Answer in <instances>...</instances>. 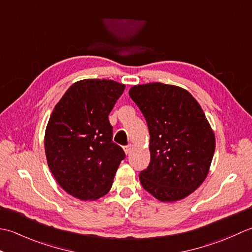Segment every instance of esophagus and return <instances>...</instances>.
Listing matches in <instances>:
<instances>
[{
	"mask_svg": "<svg viewBox=\"0 0 252 252\" xmlns=\"http://www.w3.org/2000/svg\"><path fill=\"white\" fill-rule=\"evenodd\" d=\"M131 150H132V146L131 145H128V146L124 147V151H125V153H126L127 156L129 155V153L131 152Z\"/></svg>",
	"mask_w": 252,
	"mask_h": 252,
	"instance_id": "esophagus-1",
	"label": "esophagus"
}]
</instances>
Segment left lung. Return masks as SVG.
Here are the masks:
<instances>
[{
    "instance_id": "obj_1",
    "label": "left lung",
    "mask_w": 252,
    "mask_h": 252,
    "mask_svg": "<svg viewBox=\"0 0 252 252\" xmlns=\"http://www.w3.org/2000/svg\"><path fill=\"white\" fill-rule=\"evenodd\" d=\"M129 96L150 133V164L139 174L142 187L163 202L186 198L207 177L215 150L201 106L187 90L161 83L133 86Z\"/></svg>"
}]
</instances>
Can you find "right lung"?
Masks as SVG:
<instances>
[{
    "instance_id": "1",
    "label": "right lung",
    "mask_w": 252,
    "mask_h": 252,
    "mask_svg": "<svg viewBox=\"0 0 252 252\" xmlns=\"http://www.w3.org/2000/svg\"><path fill=\"white\" fill-rule=\"evenodd\" d=\"M125 85L109 79H84L71 85L55 105L45 128L44 149L60 186L80 200L110 191L123 149L112 141L109 114Z\"/></svg>"
}]
</instances>
